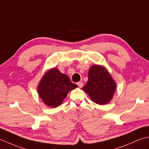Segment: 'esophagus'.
Listing matches in <instances>:
<instances>
[{
	"mask_svg": "<svg viewBox=\"0 0 149 149\" xmlns=\"http://www.w3.org/2000/svg\"><path fill=\"white\" fill-rule=\"evenodd\" d=\"M77 86L79 87V88H82L83 86V82H78V83H77Z\"/></svg>",
	"mask_w": 149,
	"mask_h": 149,
	"instance_id": "1",
	"label": "esophagus"
}]
</instances>
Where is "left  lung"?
Masks as SVG:
<instances>
[{
    "mask_svg": "<svg viewBox=\"0 0 149 149\" xmlns=\"http://www.w3.org/2000/svg\"><path fill=\"white\" fill-rule=\"evenodd\" d=\"M116 84L108 70L104 66L92 65L88 72V80L83 90L93 102L104 105L112 100Z\"/></svg>",
    "mask_w": 149,
    "mask_h": 149,
    "instance_id": "8db88e82",
    "label": "left lung"
}]
</instances>
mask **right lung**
Returning <instances> with one entry per match:
<instances>
[{
    "label": "right lung",
    "mask_w": 149,
    "mask_h": 149,
    "mask_svg": "<svg viewBox=\"0 0 149 149\" xmlns=\"http://www.w3.org/2000/svg\"><path fill=\"white\" fill-rule=\"evenodd\" d=\"M77 87L67 75L60 72L58 68H52L43 75L37 90L43 103L56 108L62 104L69 91Z\"/></svg>",
    "instance_id": "add662e5"
}]
</instances>
